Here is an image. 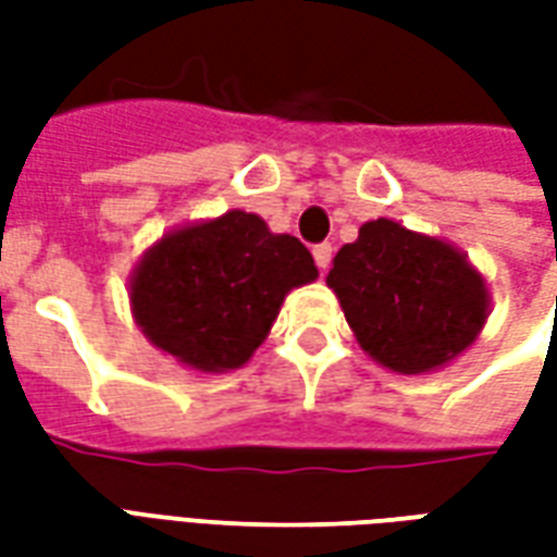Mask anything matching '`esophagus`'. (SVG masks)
<instances>
[{"label":"esophagus","mask_w":557,"mask_h":557,"mask_svg":"<svg viewBox=\"0 0 557 557\" xmlns=\"http://www.w3.org/2000/svg\"><path fill=\"white\" fill-rule=\"evenodd\" d=\"M331 256H334V247H331L327 242L315 244L313 247V259H315V265H319V271H327V265H331Z\"/></svg>","instance_id":"obj_1"}]
</instances>
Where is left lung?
I'll list each match as a JSON object with an SVG mask.
<instances>
[{"instance_id":"left-lung-1","label":"left lung","mask_w":557,"mask_h":557,"mask_svg":"<svg viewBox=\"0 0 557 557\" xmlns=\"http://www.w3.org/2000/svg\"><path fill=\"white\" fill-rule=\"evenodd\" d=\"M337 292L361 349L394 373H430L466 351L486 322V286L450 244L370 220L334 256Z\"/></svg>"}]
</instances>
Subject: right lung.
Returning <instances> with one entry per match:
<instances>
[{
  "instance_id": "right-lung-1",
  "label": "right lung",
  "mask_w": 557,
  "mask_h": 557,
  "mask_svg": "<svg viewBox=\"0 0 557 557\" xmlns=\"http://www.w3.org/2000/svg\"><path fill=\"white\" fill-rule=\"evenodd\" d=\"M310 250L265 220L230 211L163 235L131 277L139 327L202 373L242 367L265 339L289 289L315 280Z\"/></svg>"
}]
</instances>
